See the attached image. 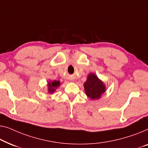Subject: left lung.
Returning <instances> with one entry per match:
<instances>
[{
  "mask_svg": "<svg viewBox=\"0 0 148 148\" xmlns=\"http://www.w3.org/2000/svg\"><path fill=\"white\" fill-rule=\"evenodd\" d=\"M86 95L92 100L99 99L105 92V85L95 74L90 73L84 84Z\"/></svg>",
  "mask_w": 148,
  "mask_h": 148,
  "instance_id": "obj_1",
  "label": "left lung"
}]
</instances>
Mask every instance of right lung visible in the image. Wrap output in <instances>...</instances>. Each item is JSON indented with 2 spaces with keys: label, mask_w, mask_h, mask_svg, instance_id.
<instances>
[{
  "label": "right lung",
  "mask_w": 148,
  "mask_h": 148,
  "mask_svg": "<svg viewBox=\"0 0 148 148\" xmlns=\"http://www.w3.org/2000/svg\"><path fill=\"white\" fill-rule=\"evenodd\" d=\"M60 86V82L57 80L49 81L47 83V89H48V92L49 94H53L55 92L56 88Z\"/></svg>",
  "instance_id": "obj_1"
}]
</instances>
